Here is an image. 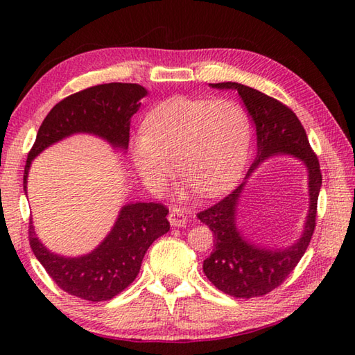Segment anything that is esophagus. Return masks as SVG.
<instances>
[{
    "label": "esophagus",
    "instance_id": "34e87169",
    "mask_svg": "<svg viewBox=\"0 0 355 355\" xmlns=\"http://www.w3.org/2000/svg\"><path fill=\"white\" fill-rule=\"evenodd\" d=\"M169 223L173 227H184L187 220H186V215L183 214V210L180 209H173L169 212Z\"/></svg>",
    "mask_w": 355,
    "mask_h": 355
}]
</instances>
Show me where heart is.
I'll list each match as a JSON object with an SVG mask.
<instances>
[{
	"label": "heart",
	"instance_id": "heart-1",
	"mask_svg": "<svg viewBox=\"0 0 355 355\" xmlns=\"http://www.w3.org/2000/svg\"><path fill=\"white\" fill-rule=\"evenodd\" d=\"M250 140V117L241 103L172 97L143 120L132 162L155 193L164 191L175 162L177 173L195 192L214 197L241 175Z\"/></svg>",
	"mask_w": 355,
	"mask_h": 355
}]
</instances>
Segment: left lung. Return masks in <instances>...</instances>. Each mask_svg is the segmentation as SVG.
Listing matches in <instances>:
<instances>
[{"label": "left lung", "instance_id": "left-lung-1", "mask_svg": "<svg viewBox=\"0 0 355 355\" xmlns=\"http://www.w3.org/2000/svg\"><path fill=\"white\" fill-rule=\"evenodd\" d=\"M210 87L238 92L254 122L258 155L248 169L247 177L263 160L277 154L300 158L308 169L310 210H308L302 236L288 248L270 250L250 244L236 229V205L245 183H241L235 191L216 205L197 214L198 220L206 224L215 236L214 252L202 262V271L209 281L218 290L233 297H259L277 288L288 277L310 245L322 186L320 166L302 123L286 105L258 89L236 82H220V84H210Z\"/></svg>", "mask_w": 355, "mask_h": 355}]
</instances>
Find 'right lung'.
<instances>
[{"label": "right lung", "mask_w": 355, "mask_h": 355, "mask_svg": "<svg viewBox=\"0 0 355 355\" xmlns=\"http://www.w3.org/2000/svg\"><path fill=\"white\" fill-rule=\"evenodd\" d=\"M146 94L139 84L111 82L82 89L56 103L44 119L27 155L24 191L33 158L71 134H96L112 146L126 149L131 117ZM168 214L169 209L162 202L126 205L103 243L79 258H64L49 252L36 238L32 221L28 241L36 259L59 288L89 302H103L122 293L137 277L149 245L169 232Z\"/></svg>", "instance_id": "add662e5"}]
</instances>
